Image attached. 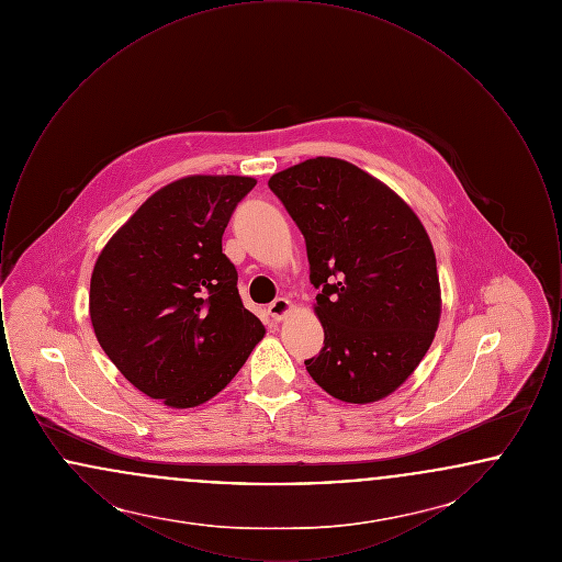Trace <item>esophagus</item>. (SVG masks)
Instances as JSON below:
<instances>
[{"mask_svg": "<svg viewBox=\"0 0 562 562\" xmlns=\"http://www.w3.org/2000/svg\"><path fill=\"white\" fill-rule=\"evenodd\" d=\"M291 310H293L291 301L284 299V296H280V299H276L273 303H269L268 314L271 316V321L280 322L284 321V318L291 314Z\"/></svg>", "mask_w": 562, "mask_h": 562, "instance_id": "34e87169", "label": "esophagus"}]
</instances>
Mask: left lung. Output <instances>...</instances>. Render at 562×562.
Masks as SVG:
<instances>
[{"instance_id": "obj_1", "label": "left lung", "mask_w": 562, "mask_h": 562, "mask_svg": "<svg viewBox=\"0 0 562 562\" xmlns=\"http://www.w3.org/2000/svg\"><path fill=\"white\" fill-rule=\"evenodd\" d=\"M269 189L301 229L324 348L305 360L337 401L369 404L419 367L440 322L436 255L396 191L339 158L276 172Z\"/></svg>"}]
</instances>
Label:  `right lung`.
Instances as JSON below:
<instances>
[{
  "mask_svg": "<svg viewBox=\"0 0 562 562\" xmlns=\"http://www.w3.org/2000/svg\"><path fill=\"white\" fill-rule=\"evenodd\" d=\"M252 177L191 175L147 198L101 250L90 321L109 360L170 408L216 396L263 339L221 238Z\"/></svg>",
  "mask_w": 562,
  "mask_h": 562,
  "instance_id": "add662e5",
  "label": "right lung"
}]
</instances>
